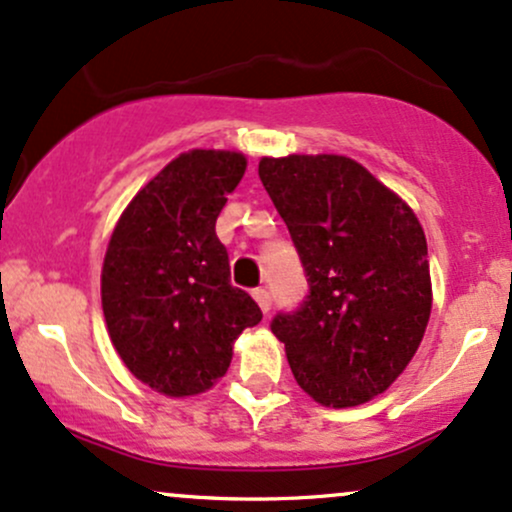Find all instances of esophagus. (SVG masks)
Masks as SVG:
<instances>
[{
  "label": "esophagus",
  "mask_w": 512,
  "mask_h": 512,
  "mask_svg": "<svg viewBox=\"0 0 512 512\" xmlns=\"http://www.w3.org/2000/svg\"><path fill=\"white\" fill-rule=\"evenodd\" d=\"M254 300L258 302V307H261L263 314L271 312V292H268L266 287H256V290H254Z\"/></svg>",
  "instance_id": "1"
}]
</instances>
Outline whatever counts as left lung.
<instances>
[{"label": "left lung", "mask_w": 512, "mask_h": 512, "mask_svg": "<svg viewBox=\"0 0 512 512\" xmlns=\"http://www.w3.org/2000/svg\"><path fill=\"white\" fill-rule=\"evenodd\" d=\"M258 176L307 271L300 312L278 314L300 387L329 409L387 392L426 333L433 283L416 212L343 154L261 157Z\"/></svg>", "instance_id": "left-lung-1"}]
</instances>
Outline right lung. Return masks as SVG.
<instances>
[{
  "label": "right lung",
  "mask_w": 512,
  "mask_h": 512,
  "mask_svg": "<svg viewBox=\"0 0 512 512\" xmlns=\"http://www.w3.org/2000/svg\"><path fill=\"white\" fill-rule=\"evenodd\" d=\"M246 157L188 149L149 179L118 217L101 268V307L120 360L164 396H195L225 377L241 331L261 309L229 283L215 222Z\"/></svg>",
  "instance_id": "right-lung-1"
}]
</instances>
